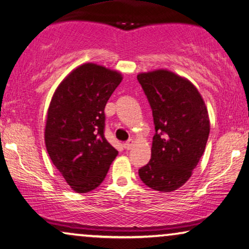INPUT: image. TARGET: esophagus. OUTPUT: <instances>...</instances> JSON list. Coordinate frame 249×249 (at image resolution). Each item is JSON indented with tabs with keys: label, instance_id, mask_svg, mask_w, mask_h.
Returning a JSON list of instances; mask_svg holds the SVG:
<instances>
[{
	"label": "esophagus",
	"instance_id": "1",
	"mask_svg": "<svg viewBox=\"0 0 249 249\" xmlns=\"http://www.w3.org/2000/svg\"><path fill=\"white\" fill-rule=\"evenodd\" d=\"M133 145H134V141H133L132 139H129L127 142L124 143V148H125L126 150H131V149L133 148Z\"/></svg>",
	"mask_w": 249,
	"mask_h": 249
}]
</instances>
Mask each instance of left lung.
I'll return each instance as SVG.
<instances>
[{"label": "left lung", "instance_id": "left-lung-1", "mask_svg": "<svg viewBox=\"0 0 249 249\" xmlns=\"http://www.w3.org/2000/svg\"><path fill=\"white\" fill-rule=\"evenodd\" d=\"M152 109L156 134L151 159L139 169L146 186L168 193L183 186L205 150L210 133L208 109L190 80L169 71L139 73Z\"/></svg>", "mask_w": 249, "mask_h": 249}]
</instances>
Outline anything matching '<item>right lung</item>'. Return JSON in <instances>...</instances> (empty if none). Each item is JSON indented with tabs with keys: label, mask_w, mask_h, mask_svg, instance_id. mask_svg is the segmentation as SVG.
Here are the masks:
<instances>
[{
	"label": "right lung",
	"mask_w": 249,
	"mask_h": 249,
	"mask_svg": "<svg viewBox=\"0 0 249 249\" xmlns=\"http://www.w3.org/2000/svg\"><path fill=\"white\" fill-rule=\"evenodd\" d=\"M122 73L94 63L70 72L52 97L45 144L52 162L76 193L97 188L118 151L105 138V106Z\"/></svg>",
	"instance_id": "right-lung-1"
}]
</instances>
